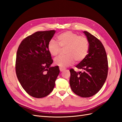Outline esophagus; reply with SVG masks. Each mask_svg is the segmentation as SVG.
Returning <instances> with one entry per match:
<instances>
[{
	"instance_id": "obj_1",
	"label": "esophagus",
	"mask_w": 122,
	"mask_h": 122,
	"mask_svg": "<svg viewBox=\"0 0 122 122\" xmlns=\"http://www.w3.org/2000/svg\"><path fill=\"white\" fill-rule=\"evenodd\" d=\"M65 69V68H61V67H60V71H61V72H62V71H64V70Z\"/></svg>"
}]
</instances>
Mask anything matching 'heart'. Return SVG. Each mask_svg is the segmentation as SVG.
Instances as JSON below:
<instances>
[{
  "label": "heart",
  "instance_id": "heart-1",
  "mask_svg": "<svg viewBox=\"0 0 122 122\" xmlns=\"http://www.w3.org/2000/svg\"><path fill=\"white\" fill-rule=\"evenodd\" d=\"M58 42L50 40L48 45L49 52L53 56H56L61 50L65 49V56L56 57L55 64L60 67H66L73 64L75 60L79 62L83 60L89 50V42L86 38L79 36L70 31L64 32L57 37Z\"/></svg>",
  "mask_w": 122,
  "mask_h": 122
}]
</instances>
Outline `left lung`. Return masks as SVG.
I'll return each mask as SVG.
<instances>
[{"label": "left lung", "mask_w": 122, "mask_h": 122, "mask_svg": "<svg viewBox=\"0 0 122 122\" xmlns=\"http://www.w3.org/2000/svg\"><path fill=\"white\" fill-rule=\"evenodd\" d=\"M89 42L88 54L76 67L82 72L70 70V85L79 96L88 98L100 90L108 74V61L105 48L100 41L87 31H83Z\"/></svg>", "instance_id": "1"}]
</instances>
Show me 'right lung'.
I'll use <instances>...</instances> for the list:
<instances>
[{
    "mask_svg": "<svg viewBox=\"0 0 122 122\" xmlns=\"http://www.w3.org/2000/svg\"><path fill=\"white\" fill-rule=\"evenodd\" d=\"M55 33L54 30L36 32L24 39L18 47L16 75L23 89L33 97L48 95L60 73L58 66L51 67L53 60L48 49Z\"/></svg>",
    "mask_w": 122,
    "mask_h": 122,
    "instance_id": "right-lung-1",
    "label": "right lung"
}]
</instances>
